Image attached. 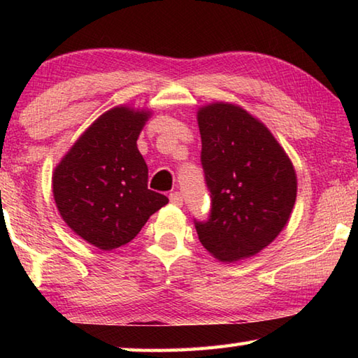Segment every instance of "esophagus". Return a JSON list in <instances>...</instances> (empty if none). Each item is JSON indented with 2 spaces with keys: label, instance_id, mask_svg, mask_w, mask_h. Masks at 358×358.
<instances>
[{
  "label": "esophagus",
  "instance_id": "34e87169",
  "mask_svg": "<svg viewBox=\"0 0 358 358\" xmlns=\"http://www.w3.org/2000/svg\"><path fill=\"white\" fill-rule=\"evenodd\" d=\"M169 199H171V202L173 205H178V207H181V205H183V194L178 192V191L172 192L171 196H169Z\"/></svg>",
  "mask_w": 358,
  "mask_h": 358
}]
</instances>
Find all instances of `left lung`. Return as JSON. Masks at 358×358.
Here are the masks:
<instances>
[{
	"label": "left lung",
	"instance_id": "obj_1",
	"mask_svg": "<svg viewBox=\"0 0 358 358\" xmlns=\"http://www.w3.org/2000/svg\"><path fill=\"white\" fill-rule=\"evenodd\" d=\"M197 123L211 197L208 220L194 221L199 240L222 262L251 257L280 235L292 213V162L268 128L238 106H205Z\"/></svg>",
	"mask_w": 358,
	"mask_h": 358
}]
</instances>
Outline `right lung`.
Wrapping results in <instances>:
<instances>
[{"instance_id":"1","label":"right lung","mask_w":358,"mask_h":358,"mask_svg":"<svg viewBox=\"0 0 358 358\" xmlns=\"http://www.w3.org/2000/svg\"><path fill=\"white\" fill-rule=\"evenodd\" d=\"M150 110L113 107L78 137L53 172V199L64 222L90 245L112 251L136 237L169 202L148 189L137 138Z\"/></svg>"}]
</instances>
